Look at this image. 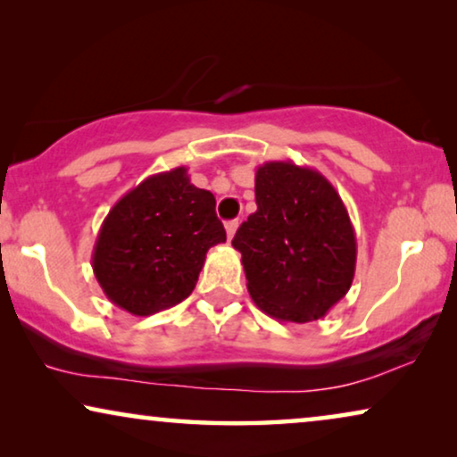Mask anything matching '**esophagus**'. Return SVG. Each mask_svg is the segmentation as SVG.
I'll use <instances>...</instances> for the list:
<instances>
[{
	"label": "esophagus",
	"instance_id": "34e87169",
	"mask_svg": "<svg viewBox=\"0 0 457 457\" xmlns=\"http://www.w3.org/2000/svg\"><path fill=\"white\" fill-rule=\"evenodd\" d=\"M237 228H239V220H228V222H227V235H228V239H233L235 233H237Z\"/></svg>",
	"mask_w": 457,
	"mask_h": 457
}]
</instances>
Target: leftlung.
<instances>
[{"instance_id":"obj_1","label":"left lung","mask_w":457,"mask_h":457,"mask_svg":"<svg viewBox=\"0 0 457 457\" xmlns=\"http://www.w3.org/2000/svg\"><path fill=\"white\" fill-rule=\"evenodd\" d=\"M255 204L233 239L253 303L280 322L327 316L352 287L358 255L339 193L314 168L266 162Z\"/></svg>"}]
</instances>
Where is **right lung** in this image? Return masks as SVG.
I'll use <instances>...</instances> for the list:
<instances>
[{"instance_id": "right-lung-1", "label": "right lung", "mask_w": 457, "mask_h": 457, "mask_svg": "<svg viewBox=\"0 0 457 457\" xmlns=\"http://www.w3.org/2000/svg\"><path fill=\"white\" fill-rule=\"evenodd\" d=\"M224 241L216 197L191 185L179 166L118 199L99 228L91 266L112 303L149 316L189 297L208 249Z\"/></svg>"}]
</instances>
